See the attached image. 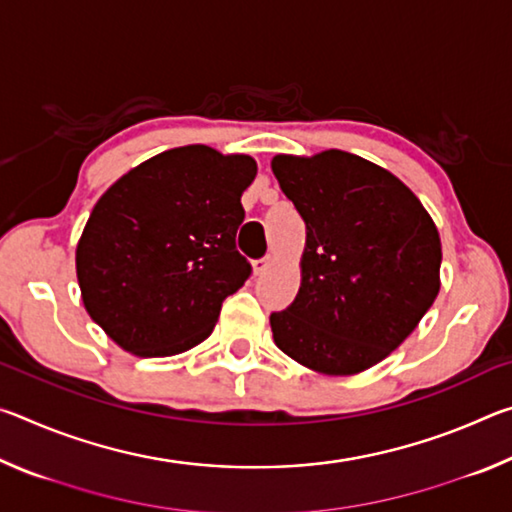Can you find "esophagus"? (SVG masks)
I'll return each instance as SVG.
<instances>
[{"label":"esophagus","instance_id":"1","mask_svg":"<svg viewBox=\"0 0 512 512\" xmlns=\"http://www.w3.org/2000/svg\"><path fill=\"white\" fill-rule=\"evenodd\" d=\"M271 266V257H262V259H257V262L253 264V268H255V275H262V273H266V268Z\"/></svg>","mask_w":512,"mask_h":512}]
</instances>
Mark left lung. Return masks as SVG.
I'll return each instance as SVG.
<instances>
[{
    "mask_svg": "<svg viewBox=\"0 0 512 512\" xmlns=\"http://www.w3.org/2000/svg\"><path fill=\"white\" fill-rule=\"evenodd\" d=\"M271 169L307 225L298 296L271 314L275 345L323 375H357L436 300V223L400 178L359 155H275Z\"/></svg>",
    "mask_w": 512,
    "mask_h": 512,
    "instance_id": "8db88e82",
    "label": "left lung"
}]
</instances>
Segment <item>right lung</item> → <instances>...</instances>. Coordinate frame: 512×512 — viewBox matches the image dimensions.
Segmentation results:
<instances>
[{
  "instance_id": "1",
  "label": "right lung",
  "mask_w": 512,
  "mask_h": 512,
  "mask_svg": "<svg viewBox=\"0 0 512 512\" xmlns=\"http://www.w3.org/2000/svg\"><path fill=\"white\" fill-rule=\"evenodd\" d=\"M250 155L203 144L142 162L103 194L76 246L90 318L137 357H171L212 334L250 268L237 250Z\"/></svg>"
}]
</instances>
